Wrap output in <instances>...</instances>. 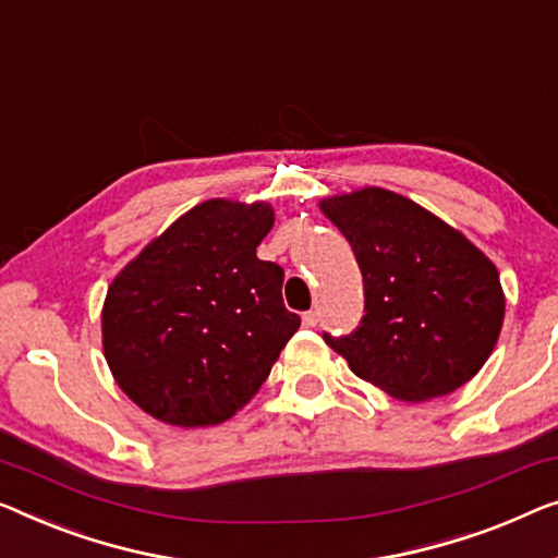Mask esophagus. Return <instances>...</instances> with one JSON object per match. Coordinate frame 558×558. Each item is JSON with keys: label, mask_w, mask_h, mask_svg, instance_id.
Masks as SVG:
<instances>
[{"label": "esophagus", "mask_w": 558, "mask_h": 558, "mask_svg": "<svg viewBox=\"0 0 558 558\" xmlns=\"http://www.w3.org/2000/svg\"><path fill=\"white\" fill-rule=\"evenodd\" d=\"M302 322H304V327H317L319 314H317V312H306L304 317H302Z\"/></svg>", "instance_id": "obj_1"}]
</instances>
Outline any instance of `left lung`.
I'll return each mask as SVG.
<instances>
[{
  "mask_svg": "<svg viewBox=\"0 0 558 558\" xmlns=\"http://www.w3.org/2000/svg\"><path fill=\"white\" fill-rule=\"evenodd\" d=\"M357 256L365 317L325 342L365 383L423 402L456 392L498 342L506 294L473 241L400 193L365 185L319 201Z\"/></svg>",
  "mask_w": 558,
  "mask_h": 558,
  "instance_id": "1",
  "label": "left lung"
}]
</instances>
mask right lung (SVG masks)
Instances as JSON below:
<instances>
[{
  "instance_id": "obj_1",
  "label": "right lung",
  "mask_w": 558,
  "mask_h": 558,
  "mask_svg": "<svg viewBox=\"0 0 558 558\" xmlns=\"http://www.w3.org/2000/svg\"><path fill=\"white\" fill-rule=\"evenodd\" d=\"M271 226L266 201H204L112 279L102 352L143 413L175 427H208L259 392L299 329L281 299L284 271L256 256Z\"/></svg>"
}]
</instances>
